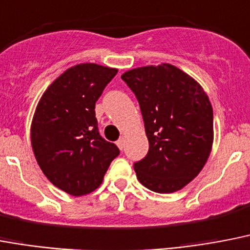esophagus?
Masks as SVG:
<instances>
[{"label": "esophagus", "mask_w": 250, "mask_h": 250, "mask_svg": "<svg viewBox=\"0 0 250 250\" xmlns=\"http://www.w3.org/2000/svg\"><path fill=\"white\" fill-rule=\"evenodd\" d=\"M116 145H117L120 149H124V147H125V138H120L119 141L116 142Z\"/></svg>", "instance_id": "esophagus-1"}]
</instances>
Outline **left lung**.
Returning a JSON list of instances; mask_svg holds the SVG:
<instances>
[{
    "label": "left lung",
    "mask_w": 250,
    "mask_h": 250,
    "mask_svg": "<svg viewBox=\"0 0 250 250\" xmlns=\"http://www.w3.org/2000/svg\"><path fill=\"white\" fill-rule=\"evenodd\" d=\"M121 79L135 94L149 148L134 164L138 181L153 192L182 189L204 167L213 146V108L204 89L169 63L138 67Z\"/></svg>",
    "instance_id": "obj_1"
}]
</instances>
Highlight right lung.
I'll return each instance as SVG.
<instances>
[{
	"label": "right lung",
	"instance_id": "1",
	"mask_svg": "<svg viewBox=\"0 0 250 250\" xmlns=\"http://www.w3.org/2000/svg\"><path fill=\"white\" fill-rule=\"evenodd\" d=\"M117 73L95 63L73 65L42 94L31 125L39 167L55 187L72 196L102 185L119 148L99 135L95 102Z\"/></svg>",
	"mask_w": 250,
	"mask_h": 250
}]
</instances>
